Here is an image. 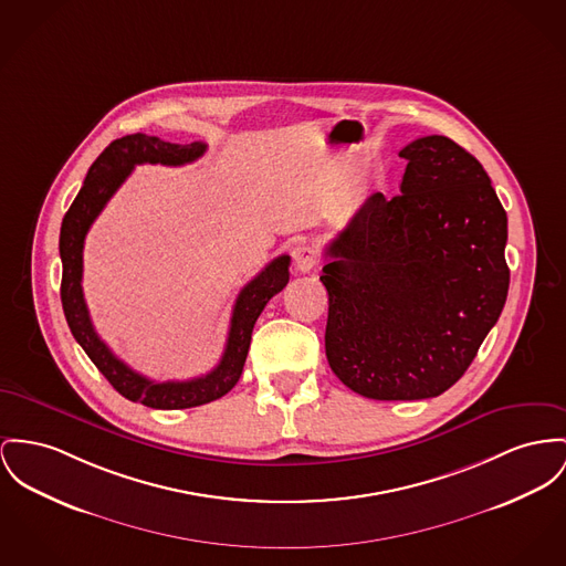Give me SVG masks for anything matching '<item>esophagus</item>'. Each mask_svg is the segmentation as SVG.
I'll list each match as a JSON object with an SVG mask.
<instances>
[{"label": "esophagus", "instance_id": "esophagus-1", "mask_svg": "<svg viewBox=\"0 0 566 566\" xmlns=\"http://www.w3.org/2000/svg\"><path fill=\"white\" fill-rule=\"evenodd\" d=\"M294 268H296V272H311L315 265H317V251L311 247V244H298L296 249H294Z\"/></svg>", "mask_w": 566, "mask_h": 566}]
</instances>
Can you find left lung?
Masks as SVG:
<instances>
[{"instance_id":"1","label":"left lung","mask_w":566,"mask_h":566,"mask_svg":"<svg viewBox=\"0 0 566 566\" xmlns=\"http://www.w3.org/2000/svg\"><path fill=\"white\" fill-rule=\"evenodd\" d=\"M401 192L371 195L328 244L326 358L354 392L429 399L465 374L506 294V212L483 165L420 137Z\"/></svg>"}]
</instances>
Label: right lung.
<instances>
[{
  "instance_id": "add662e5",
  "label": "right lung",
  "mask_w": 566,
  "mask_h": 566,
  "mask_svg": "<svg viewBox=\"0 0 566 566\" xmlns=\"http://www.w3.org/2000/svg\"><path fill=\"white\" fill-rule=\"evenodd\" d=\"M206 151V144L192 142L187 146L169 144L144 133L126 135L112 142L94 160L78 195L69 208L60 231L62 258V306L66 322L76 343L85 349L98 371L109 379L115 390L128 401L144 403L154 410H185L221 399L242 376L249 354L251 335L258 317L268 301L279 294L290 281V255H281L265 265L249 281L233 304L226 352L221 363L208 376L192 377L187 381H151L124 365L107 343L92 326L90 311L83 298V242L96 217L103 212L115 190L130 176L135 165H185L197 160Z\"/></svg>"
}]
</instances>
